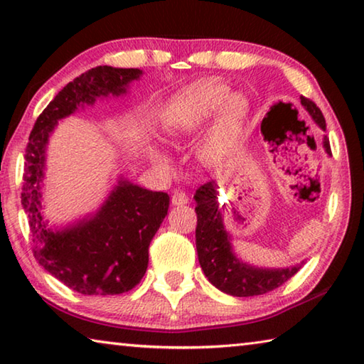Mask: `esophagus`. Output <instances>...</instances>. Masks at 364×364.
Segmentation results:
<instances>
[{"instance_id":"1","label":"esophagus","mask_w":364,"mask_h":364,"mask_svg":"<svg viewBox=\"0 0 364 364\" xmlns=\"http://www.w3.org/2000/svg\"><path fill=\"white\" fill-rule=\"evenodd\" d=\"M171 204L173 205L188 204V196L184 193H180V191H176V193H173V196H171Z\"/></svg>"}]
</instances>
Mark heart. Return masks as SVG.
<instances>
[{"label":"heart","mask_w":364,"mask_h":364,"mask_svg":"<svg viewBox=\"0 0 364 364\" xmlns=\"http://www.w3.org/2000/svg\"><path fill=\"white\" fill-rule=\"evenodd\" d=\"M223 107L225 109L200 151V157L205 164H218L226 157L247 115V102L244 97H232L230 86L220 80H202L181 91L165 117V134L170 141L193 134L210 122ZM156 159L162 167L168 165V159L162 154H159Z\"/></svg>","instance_id":"obj_1"}]
</instances>
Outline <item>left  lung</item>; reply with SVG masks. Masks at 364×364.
<instances>
[{
  "mask_svg": "<svg viewBox=\"0 0 364 364\" xmlns=\"http://www.w3.org/2000/svg\"><path fill=\"white\" fill-rule=\"evenodd\" d=\"M301 106L306 109L313 122L326 130L324 115L315 102L308 97H300ZM324 149L331 154L329 139L324 136ZM197 202V226H196V247L202 271L215 287L234 297H254L269 291H274L284 284L297 273L300 267L292 268H254L250 264L239 262L232 254L230 234L223 226V218L217 204V184L205 183L196 191Z\"/></svg>",
  "mask_w": 364,
  "mask_h": 364,
  "instance_id": "1",
  "label": "left lung"
}]
</instances>
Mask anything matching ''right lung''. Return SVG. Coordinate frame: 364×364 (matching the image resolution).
<instances>
[{
    "mask_svg": "<svg viewBox=\"0 0 364 364\" xmlns=\"http://www.w3.org/2000/svg\"><path fill=\"white\" fill-rule=\"evenodd\" d=\"M139 69L100 65L67 83L36 119L26 149L22 205L32 232L33 257L67 287L85 295H117L143 279L149 244L168 212L167 193L120 181L95 217L53 231L41 217L40 183L49 134L59 119L96 97L120 96L138 80Z\"/></svg>",
    "mask_w": 364,
    "mask_h": 364,
    "instance_id": "right-lung-1",
    "label": "right lung"
}]
</instances>
